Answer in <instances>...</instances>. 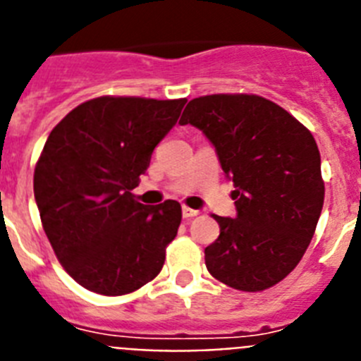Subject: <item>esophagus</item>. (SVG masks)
Returning <instances> with one entry per match:
<instances>
[{
	"label": "esophagus",
	"instance_id": "obj_1",
	"mask_svg": "<svg viewBox=\"0 0 361 361\" xmlns=\"http://www.w3.org/2000/svg\"><path fill=\"white\" fill-rule=\"evenodd\" d=\"M181 214H183V218H194V216L200 214V211L190 209V207H183V209H181Z\"/></svg>",
	"mask_w": 361,
	"mask_h": 361
}]
</instances>
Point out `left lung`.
<instances>
[{"instance_id": "8db88e82", "label": "left lung", "mask_w": 361, "mask_h": 361, "mask_svg": "<svg viewBox=\"0 0 361 361\" xmlns=\"http://www.w3.org/2000/svg\"><path fill=\"white\" fill-rule=\"evenodd\" d=\"M180 123L211 140L234 183L238 214L214 216L219 236L205 249L207 271L233 289H269L303 258L324 207L322 159L311 130L256 94L194 98Z\"/></svg>"}]
</instances>
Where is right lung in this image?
<instances>
[{"label": "right lung", "instance_id": "right-lung-1", "mask_svg": "<svg viewBox=\"0 0 361 361\" xmlns=\"http://www.w3.org/2000/svg\"><path fill=\"white\" fill-rule=\"evenodd\" d=\"M185 102L99 96L72 109L47 137L34 198L56 258L81 287L121 296L161 271L181 205H143L130 190Z\"/></svg>", "mask_w": 361, "mask_h": 361}]
</instances>
